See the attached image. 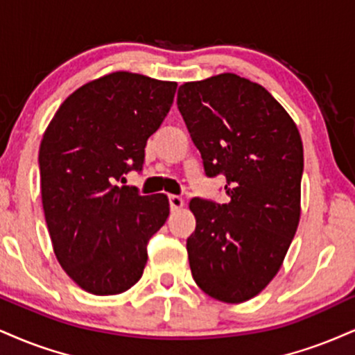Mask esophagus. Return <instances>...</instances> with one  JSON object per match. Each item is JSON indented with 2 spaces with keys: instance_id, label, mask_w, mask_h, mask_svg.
Returning a JSON list of instances; mask_svg holds the SVG:
<instances>
[{
  "instance_id": "obj_1",
  "label": "esophagus",
  "mask_w": 355,
  "mask_h": 355,
  "mask_svg": "<svg viewBox=\"0 0 355 355\" xmlns=\"http://www.w3.org/2000/svg\"><path fill=\"white\" fill-rule=\"evenodd\" d=\"M168 202H170V208H172V211L180 210L183 205H185L182 196H178V195H168Z\"/></svg>"
}]
</instances>
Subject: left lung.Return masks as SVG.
<instances>
[{"instance_id":"obj_1","label":"left lung","mask_w":355,"mask_h":355,"mask_svg":"<svg viewBox=\"0 0 355 355\" xmlns=\"http://www.w3.org/2000/svg\"><path fill=\"white\" fill-rule=\"evenodd\" d=\"M177 105L205 173H225L230 196L190 202L191 276L208 296L240 304L277 275L300 225V130L263 85L232 72L180 85Z\"/></svg>"}]
</instances>
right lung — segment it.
<instances>
[{
	"mask_svg": "<svg viewBox=\"0 0 355 355\" xmlns=\"http://www.w3.org/2000/svg\"><path fill=\"white\" fill-rule=\"evenodd\" d=\"M177 83L117 71L62 102L40 147L41 198L62 270L96 296L142 277L147 243L168 218L164 193L119 187L142 170L148 137L173 104Z\"/></svg>",
	"mask_w": 355,
	"mask_h": 355,
	"instance_id": "obj_1",
	"label": "right lung"
}]
</instances>
